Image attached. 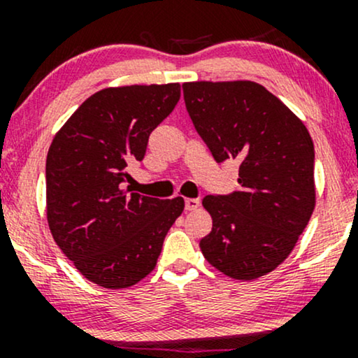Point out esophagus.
Masks as SVG:
<instances>
[{
  "instance_id": "obj_1",
  "label": "esophagus",
  "mask_w": 358,
  "mask_h": 358,
  "mask_svg": "<svg viewBox=\"0 0 358 358\" xmlns=\"http://www.w3.org/2000/svg\"><path fill=\"white\" fill-rule=\"evenodd\" d=\"M200 207L199 199H187L185 200V210H196Z\"/></svg>"
}]
</instances>
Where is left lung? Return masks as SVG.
Instances as JSON below:
<instances>
[{"mask_svg":"<svg viewBox=\"0 0 358 358\" xmlns=\"http://www.w3.org/2000/svg\"><path fill=\"white\" fill-rule=\"evenodd\" d=\"M183 99L213 159L239 165L241 190L202 200L213 220L202 254L225 276H264L289 256L313 213L310 133L256 82H185Z\"/></svg>","mask_w":358,"mask_h":358,"instance_id":"1","label":"left lung"}]
</instances>
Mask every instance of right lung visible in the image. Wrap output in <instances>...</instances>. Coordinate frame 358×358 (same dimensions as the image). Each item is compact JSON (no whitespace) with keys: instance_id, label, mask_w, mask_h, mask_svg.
<instances>
[{"instance_id":"add662e5","label":"right lung","mask_w":358,"mask_h":358,"mask_svg":"<svg viewBox=\"0 0 358 358\" xmlns=\"http://www.w3.org/2000/svg\"><path fill=\"white\" fill-rule=\"evenodd\" d=\"M178 99L180 84L102 89L82 102L48 150V227L79 273L102 287L146 278L182 215V196L124 190L127 163L145 158L151 131Z\"/></svg>"}]
</instances>
